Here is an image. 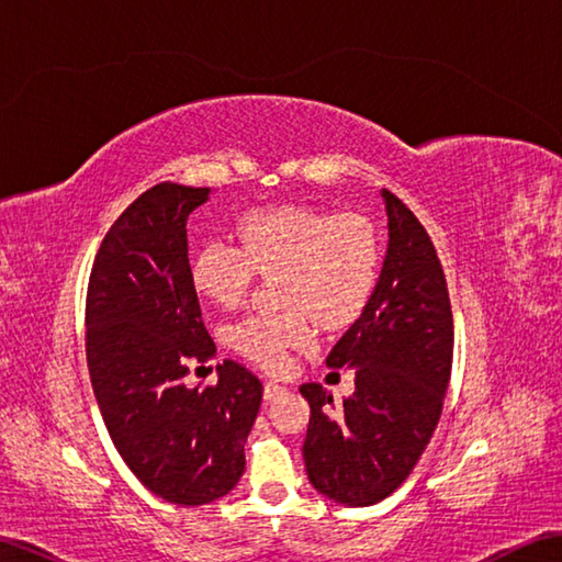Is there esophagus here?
<instances>
[{
    "label": "esophagus",
    "instance_id": "1",
    "mask_svg": "<svg viewBox=\"0 0 562 562\" xmlns=\"http://www.w3.org/2000/svg\"><path fill=\"white\" fill-rule=\"evenodd\" d=\"M288 391L282 384H278V381H266V386H262V396H266V401H272L282 396V393Z\"/></svg>",
    "mask_w": 562,
    "mask_h": 562
}]
</instances>
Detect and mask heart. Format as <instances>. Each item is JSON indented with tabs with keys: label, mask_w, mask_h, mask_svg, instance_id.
<instances>
[{
	"label": "heart",
	"mask_w": 562,
	"mask_h": 562,
	"mask_svg": "<svg viewBox=\"0 0 562 562\" xmlns=\"http://www.w3.org/2000/svg\"><path fill=\"white\" fill-rule=\"evenodd\" d=\"M238 246L212 238L190 260V282L214 306L232 308L256 274H274L278 314H254L229 326V345L266 369L314 340L316 324L342 328L364 312L379 280V236L357 212L270 205L236 220Z\"/></svg>",
	"instance_id": "1"
}]
</instances>
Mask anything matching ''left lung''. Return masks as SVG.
<instances>
[{
    "instance_id": "8db88e82",
    "label": "left lung",
    "mask_w": 562,
    "mask_h": 562,
    "mask_svg": "<svg viewBox=\"0 0 562 562\" xmlns=\"http://www.w3.org/2000/svg\"><path fill=\"white\" fill-rule=\"evenodd\" d=\"M389 248L372 300L330 350L328 367L355 369L342 403L321 384L304 439L308 481L350 507L381 503L408 479L439 423L451 376L453 318L447 278L425 226L384 190Z\"/></svg>"
}]
</instances>
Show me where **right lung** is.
Listing matches in <instances>:
<instances>
[{
    "instance_id": "add662e5",
    "label": "right lung",
    "mask_w": 562,
    "mask_h": 562,
    "mask_svg": "<svg viewBox=\"0 0 562 562\" xmlns=\"http://www.w3.org/2000/svg\"><path fill=\"white\" fill-rule=\"evenodd\" d=\"M210 188L159 183L101 241L87 290V364L105 429L127 469L166 503L220 499L246 469L262 384L217 364V384L186 386L188 362L217 352L190 282L188 214Z\"/></svg>"
}]
</instances>
